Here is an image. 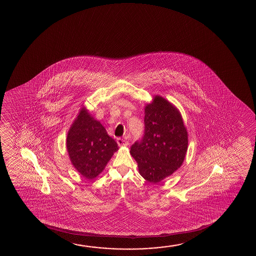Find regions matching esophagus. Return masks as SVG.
<instances>
[{"label": "esophagus", "mask_w": 256, "mask_h": 256, "mask_svg": "<svg viewBox=\"0 0 256 256\" xmlns=\"http://www.w3.org/2000/svg\"><path fill=\"white\" fill-rule=\"evenodd\" d=\"M117 144H118L119 146H128V142L126 140H124V139H122V138H118L117 139Z\"/></svg>", "instance_id": "34e87169"}]
</instances>
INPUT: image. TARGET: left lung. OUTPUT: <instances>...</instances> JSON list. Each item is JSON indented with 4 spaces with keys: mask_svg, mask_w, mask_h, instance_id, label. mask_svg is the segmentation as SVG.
Masks as SVG:
<instances>
[{
    "mask_svg": "<svg viewBox=\"0 0 256 256\" xmlns=\"http://www.w3.org/2000/svg\"><path fill=\"white\" fill-rule=\"evenodd\" d=\"M144 137L131 146L130 154L140 175L156 184L181 167L188 148V134L175 106L159 95L145 106Z\"/></svg>",
    "mask_w": 256,
    "mask_h": 256,
    "instance_id": "left-lung-1",
    "label": "left lung"
}]
</instances>
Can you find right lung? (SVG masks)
Instances as JSON below:
<instances>
[{"label": "right lung", "mask_w": 256, "mask_h": 256, "mask_svg": "<svg viewBox=\"0 0 256 256\" xmlns=\"http://www.w3.org/2000/svg\"><path fill=\"white\" fill-rule=\"evenodd\" d=\"M66 148L74 168L91 180L103 172L118 150V144L102 123L82 108L67 134Z\"/></svg>", "instance_id": "add662e5"}]
</instances>
